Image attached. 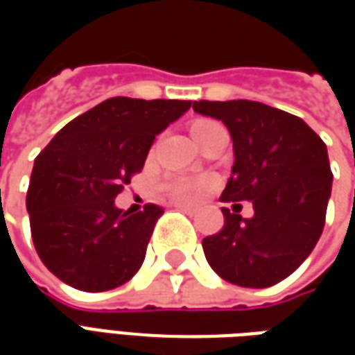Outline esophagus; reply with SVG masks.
<instances>
[{
  "label": "esophagus",
  "instance_id": "esophagus-1",
  "mask_svg": "<svg viewBox=\"0 0 355 355\" xmlns=\"http://www.w3.org/2000/svg\"><path fill=\"white\" fill-rule=\"evenodd\" d=\"M175 207L180 209V211H184L186 215H193V213H196V209H193V207H188V205H182V203H177Z\"/></svg>",
  "mask_w": 355,
  "mask_h": 355
}]
</instances>
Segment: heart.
Segmentation results:
<instances>
[{"label": "heart", "instance_id": "1", "mask_svg": "<svg viewBox=\"0 0 355 355\" xmlns=\"http://www.w3.org/2000/svg\"><path fill=\"white\" fill-rule=\"evenodd\" d=\"M209 125H215V121H209V119L196 121L192 125V135H198ZM211 186H213V180L207 177H175L165 182V192L180 203H196L205 196Z\"/></svg>", "mask_w": 355, "mask_h": 355}]
</instances>
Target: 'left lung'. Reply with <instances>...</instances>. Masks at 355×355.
I'll use <instances>...</instances> for the list:
<instances>
[{
    "mask_svg": "<svg viewBox=\"0 0 355 355\" xmlns=\"http://www.w3.org/2000/svg\"><path fill=\"white\" fill-rule=\"evenodd\" d=\"M220 119L234 140V167L223 201H251L243 218L223 207L224 226L203 239V253L226 282L262 289L297 270L318 243L333 173L325 142L300 119L253 101L193 102Z\"/></svg>",
    "mask_w": 355,
    "mask_h": 355,
    "instance_id": "1",
    "label": "left lung"
}]
</instances>
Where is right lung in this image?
I'll list each match as a JSON object with an SVG mask.
<instances>
[{"instance_id": "obj_1", "label": "right lung", "mask_w": 355, "mask_h": 355, "mask_svg": "<svg viewBox=\"0 0 355 355\" xmlns=\"http://www.w3.org/2000/svg\"><path fill=\"white\" fill-rule=\"evenodd\" d=\"M192 101L114 96L64 125L35 157L26 207L35 251L49 272L87 293L131 279L163 209L131 215L114 200L144 167L155 135Z\"/></svg>"}]
</instances>
